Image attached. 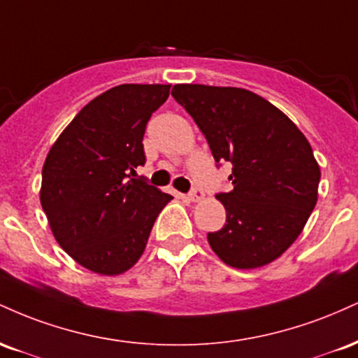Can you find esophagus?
I'll return each instance as SVG.
<instances>
[{
	"label": "esophagus",
	"mask_w": 358,
	"mask_h": 358,
	"mask_svg": "<svg viewBox=\"0 0 358 358\" xmlns=\"http://www.w3.org/2000/svg\"><path fill=\"white\" fill-rule=\"evenodd\" d=\"M203 196H205V193L200 190V188H193V190L188 193V200H190V202H200Z\"/></svg>",
	"instance_id": "34e87169"
}]
</instances>
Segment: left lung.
I'll return each mask as SVG.
<instances>
[{"instance_id": "1", "label": "left lung", "mask_w": 358, "mask_h": 358, "mask_svg": "<svg viewBox=\"0 0 358 358\" xmlns=\"http://www.w3.org/2000/svg\"><path fill=\"white\" fill-rule=\"evenodd\" d=\"M171 96L193 117L217 163H232L219 193L227 220L207 239L231 268L256 269L298 239L318 200L320 165L298 126L264 97L239 87L176 84Z\"/></svg>"}]
</instances>
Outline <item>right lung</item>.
<instances>
[{
	"instance_id": "right-lung-1",
	"label": "right lung",
	"mask_w": 358,
	"mask_h": 358,
	"mask_svg": "<svg viewBox=\"0 0 358 358\" xmlns=\"http://www.w3.org/2000/svg\"><path fill=\"white\" fill-rule=\"evenodd\" d=\"M171 85L122 84L79 110L48 151L40 202L59 245L85 269L117 276L145 252L156 217L173 196L133 178L143 136Z\"/></svg>"
}]
</instances>
